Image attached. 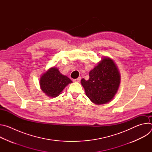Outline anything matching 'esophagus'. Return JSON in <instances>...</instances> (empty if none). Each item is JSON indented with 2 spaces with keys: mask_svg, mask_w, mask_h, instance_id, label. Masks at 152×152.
Wrapping results in <instances>:
<instances>
[{
  "mask_svg": "<svg viewBox=\"0 0 152 152\" xmlns=\"http://www.w3.org/2000/svg\"><path fill=\"white\" fill-rule=\"evenodd\" d=\"M80 80H81V77H79L78 78L75 79H74L73 80H74L75 82H79L80 81Z\"/></svg>",
  "mask_w": 152,
  "mask_h": 152,
  "instance_id": "obj_1",
  "label": "esophagus"
}]
</instances>
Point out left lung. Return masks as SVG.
<instances>
[{
    "mask_svg": "<svg viewBox=\"0 0 152 152\" xmlns=\"http://www.w3.org/2000/svg\"><path fill=\"white\" fill-rule=\"evenodd\" d=\"M90 78L81 80L86 95L95 104L110 102L117 92L120 76L114 61L104 58L89 73Z\"/></svg>",
    "mask_w": 152,
    "mask_h": 152,
    "instance_id": "8db88e82",
    "label": "left lung"
}]
</instances>
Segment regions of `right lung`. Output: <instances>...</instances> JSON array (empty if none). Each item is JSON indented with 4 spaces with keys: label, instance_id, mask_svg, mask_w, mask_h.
<instances>
[{
    "label": "right lung",
    "instance_id": "right-lung-1",
    "mask_svg": "<svg viewBox=\"0 0 152 152\" xmlns=\"http://www.w3.org/2000/svg\"><path fill=\"white\" fill-rule=\"evenodd\" d=\"M72 81L66 76L62 75L57 68L52 67L43 74L40 78L41 90L48 96H59L64 88Z\"/></svg>",
    "mask_w": 152,
    "mask_h": 152
}]
</instances>
